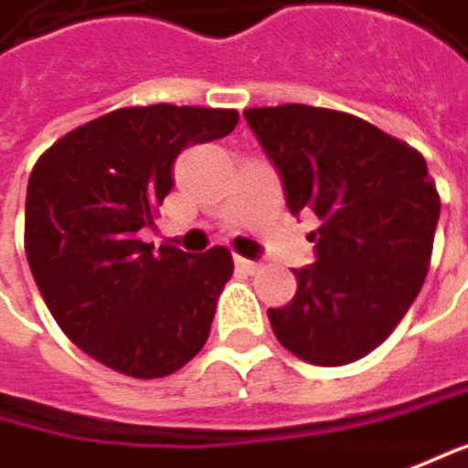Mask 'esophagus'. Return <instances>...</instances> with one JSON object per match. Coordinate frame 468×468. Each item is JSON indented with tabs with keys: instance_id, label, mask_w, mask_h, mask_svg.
Instances as JSON below:
<instances>
[{
	"instance_id": "1",
	"label": "esophagus",
	"mask_w": 468,
	"mask_h": 468,
	"mask_svg": "<svg viewBox=\"0 0 468 468\" xmlns=\"http://www.w3.org/2000/svg\"><path fill=\"white\" fill-rule=\"evenodd\" d=\"M234 263H237V269H242V271H248V274H255V271L261 269V263H258V261L242 258V255H237V258H234Z\"/></svg>"
}]
</instances>
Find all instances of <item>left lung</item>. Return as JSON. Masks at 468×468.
Here are the masks:
<instances>
[{"mask_svg": "<svg viewBox=\"0 0 468 468\" xmlns=\"http://www.w3.org/2000/svg\"><path fill=\"white\" fill-rule=\"evenodd\" d=\"M292 216L312 210L317 261L269 322L298 359L338 367L381 346L426 280L440 194L413 146L365 119L303 103L248 109Z\"/></svg>", "mask_w": 468, "mask_h": 468, "instance_id": "1", "label": "left lung"}]
</instances>
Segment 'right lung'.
<instances>
[{"label":"right lung","mask_w":468,"mask_h":468,"mask_svg":"<svg viewBox=\"0 0 468 468\" xmlns=\"http://www.w3.org/2000/svg\"><path fill=\"white\" fill-rule=\"evenodd\" d=\"M237 122L234 109L127 106L66 133L31 170L23 245L34 282L60 330L122 376L165 378L210 335L231 252H151L138 231L173 188L176 156Z\"/></svg>","instance_id":"right-lung-1"}]
</instances>
